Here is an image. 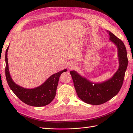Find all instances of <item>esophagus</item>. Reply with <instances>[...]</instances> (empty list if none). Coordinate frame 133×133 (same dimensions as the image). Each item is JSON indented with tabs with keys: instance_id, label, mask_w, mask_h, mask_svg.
<instances>
[{
	"instance_id": "1",
	"label": "esophagus",
	"mask_w": 133,
	"mask_h": 133,
	"mask_svg": "<svg viewBox=\"0 0 133 133\" xmlns=\"http://www.w3.org/2000/svg\"><path fill=\"white\" fill-rule=\"evenodd\" d=\"M75 66H76V63L74 62H70V63H69V65H68V67L70 69H74Z\"/></svg>"
}]
</instances>
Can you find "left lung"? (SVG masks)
Instances as JSON below:
<instances>
[{
	"label": "left lung",
	"mask_w": 133,
	"mask_h": 133,
	"mask_svg": "<svg viewBox=\"0 0 133 133\" xmlns=\"http://www.w3.org/2000/svg\"><path fill=\"white\" fill-rule=\"evenodd\" d=\"M109 40L116 46L119 67L112 77L102 82H93L72 70L70 71L78 97L84 102L98 105L106 102L116 95L122 86L128 64V55L123 42L111 32L107 30Z\"/></svg>",
	"instance_id": "1"
}]
</instances>
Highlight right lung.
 Wrapping results in <instances>:
<instances>
[{"instance_id": "1", "label": "right lung", "mask_w": 133, "mask_h": 133, "mask_svg": "<svg viewBox=\"0 0 133 133\" xmlns=\"http://www.w3.org/2000/svg\"><path fill=\"white\" fill-rule=\"evenodd\" d=\"M9 46L5 51V77L10 88L23 102L28 105L41 107L51 102L56 95V89L61 75L67 71L64 69L51 75L41 85L33 89H26L14 82L11 77L8 67L7 52Z\"/></svg>"}]
</instances>
